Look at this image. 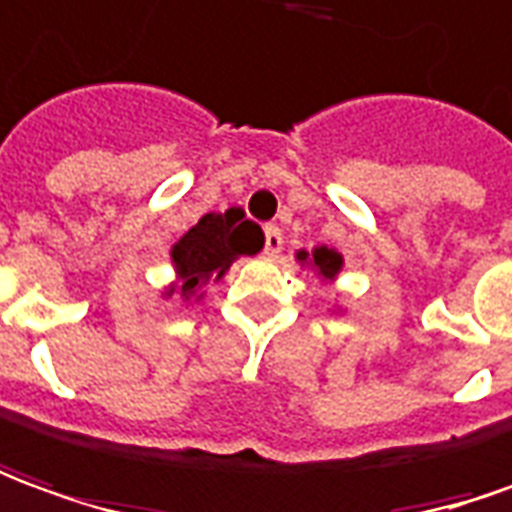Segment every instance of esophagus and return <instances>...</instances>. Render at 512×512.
Returning a JSON list of instances; mask_svg holds the SVG:
<instances>
[{
	"label": "esophagus",
	"mask_w": 512,
	"mask_h": 512,
	"mask_svg": "<svg viewBox=\"0 0 512 512\" xmlns=\"http://www.w3.org/2000/svg\"><path fill=\"white\" fill-rule=\"evenodd\" d=\"M281 248H284V234L278 231L276 225H267L264 228V253L267 256H278Z\"/></svg>",
	"instance_id": "34e87169"
}]
</instances>
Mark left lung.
<instances>
[{"label": "left lung", "mask_w": 512, "mask_h": 512, "mask_svg": "<svg viewBox=\"0 0 512 512\" xmlns=\"http://www.w3.org/2000/svg\"><path fill=\"white\" fill-rule=\"evenodd\" d=\"M295 259L301 264H309L326 284H331L334 278L340 276V270H343V256L334 248H326V245H320V248H315L312 253H309V250H298Z\"/></svg>", "instance_id": "obj_1"}]
</instances>
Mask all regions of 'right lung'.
<instances>
[{
  "instance_id": "obj_1",
  "label": "right lung",
  "mask_w": 512,
  "mask_h": 512,
  "mask_svg": "<svg viewBox=\"0 0 512 512\" xmlns=\"http://www.w3.org/2000/svg\"><path fill=\"white\" fill-rule=\"evenodd\" d=\"M264 248L262 228L253 220H245L242 209L211 211L203 214L197 225L172 245V267H175V287L183 301L203 298V287L209 281H220L228 267L239 256H253Z\"/></svg>"
}]
</instances>
